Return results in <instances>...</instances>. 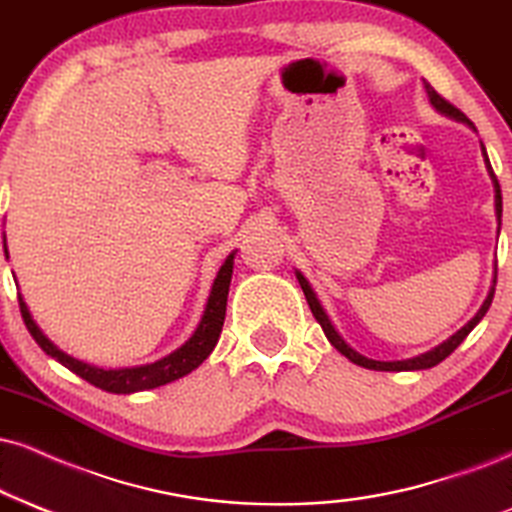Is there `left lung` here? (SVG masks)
I'll return each instance as SVG.
<instances>
[{
    "mask_svg": "<svg viewBox=\"0 0 512 512\" xmlns=\"http://www.w3.org/2000/svg\"><path fill=\"white\" fill-rule=\"evenodd\" d=\"M425 92H427V102L432 104V109H434V111H439L441 116H449V118H453V121H458V123H465V125H468L470 130H475V125L470 123V118L465 116L463 111H458L456 106L446 102V99L441 97V94L434 92V87L430 85V82H425ZM475 132H477V130H475ZM479 147H482L484 166H487V173H489V178H491V185H494V211H496L498 232H501V213H503L501 187H498V180H496L494 170H491V163H489L487 149H484V144H482V142H479ZM294 275H296V280H299L301 289H304L306 301H308V306H311V311H313V315H315V320H318L320 327H323L325 337L330 339V344L334 346V349H337L339 353H342V356L349 358L351 363L361 365V368H368V370H387V372H401V370H427V368H434V365H439L441 361H444V358H449L451 353L458 349L460 342H463V339L468 337V334H470L472 330H475V325L479 323V320H482L484 315H487L489 306H491V299H494V287H496V263H494V282H491V287H489V292H487V299H484V304L479 306V311L475 313V318L468 320V323H465L463 327H460V330H458L456 334H451V337L446 339V342H441L439 346H434V349H430V351L420 353V356L403 358V361H375V358L363 356V353H358L356 349H351V346L346 344V339L342 337V334H339V330H337V327H334V323L330 320V315H327V311L323 308V304H320L318 294L313 292L311 282L306 280V277H304V273H301V270H294Z\"/></svg>",
    "mask_w": 512,
    "mask_h": 512,
    "instance_id": "8db88e82",
    "label": "left lung"
}]
</instances>
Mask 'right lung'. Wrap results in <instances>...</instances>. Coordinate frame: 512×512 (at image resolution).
<instances>
[{
    "label": "right lung",
    "mask_w": 512,
    "mask_h": 512,
    "mask_svg": "<svg viewBox=\"0 0 512 512\" xmlns=\"http://www.w3.org/2000/svg\"><path fill=\"white\" fill-rule=\"evenodd\" d=\"M235 254L237 249L232 251L230 256L225 258V263L220 266L216 280L211 285V294H208L204 313H201V320L197 330L192 332V337L187 339L185 344L178 346L175 351H170L168 356L159 358L154 363L144 365H132V368H99V365H92L87 361H80V358L71 356V353L61 351L47 334L42 332V327L35 323L33 313H30L28 304H25L23 294L18 292V304H21V313L25 320V327H28L30 334L40 349L52 356L54 361H59L63 368H68L75 375L87 380L94 387L111 391V394H135V391H147L163 387V384H170L180 377L189 375L192 370H197L201 363L211 356V351L216 349L220 332H223L225 323V306H227V292H230V280H232V268H235ZM4 256L9 258V246H6V232H4ZM16 280V275H14Z\"/></svg>",
    "instance_id": "add662e5"
}]
</instances>
